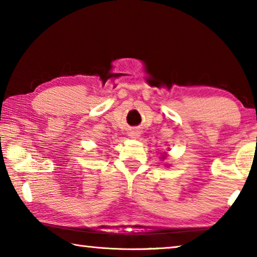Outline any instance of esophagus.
Here are the masks:
<instances>
[{
	"instance_id": "34e87169",
	"label": "esophagus",
	"mask_w": 257,
	"mask_h": 257,
	"mask_svg": "<svg viewBox=\"0 0 257 257\" xmlns=\"http://www.w3.org/2000/svg\"><path fill=\"white\" fill-rule=\"evenodd\" d=\"M129 136L133 137V138H138L139 137V132H137V130H132V132H130V134H129Z\"/></svg>"
}]
</instances>
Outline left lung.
<instances>
[{"label": "left lung", "mask_w": 257, "mask_h": 257, "mask_svg": "<svg viewBox=\"0 0 257 257\" xmlns=\"http://www.w3.org/2000/svg\"><path fill=\"white\" fill-rule=\"evenodd\" d=\"M165 158V155H162V159H164Z\"/></svg>", "instance_id": "1"}]
</instances>
